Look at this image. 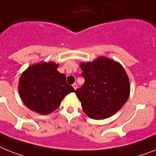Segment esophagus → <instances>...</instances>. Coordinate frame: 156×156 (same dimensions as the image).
Wrapping results in <instances>:
<instances>
[{"instance_id": "1", "label": "esophagus", "mask_w": 156, "mask_h": 156, "mask_svg": "<svg viewBox=\"0 0 156 156\" xmlns=\"http://www.w3.org/2000/svg\"><path fill=\"white\" fill-rule=\"evenodd\" d=\"M73 88H74V89L76 90V88H77V84H76V83H73Z\"/></svg>"}]
</instances>
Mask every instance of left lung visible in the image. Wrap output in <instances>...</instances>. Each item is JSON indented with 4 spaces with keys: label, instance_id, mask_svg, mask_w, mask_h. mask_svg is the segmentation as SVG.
<instances>
[{
    "label": "left lung",
    "instance_id": "8db88e82",
    "mask_svg": "<svg viewBox=\"0 0 156 156\" xmlns=\"http://www.w3.org/2000/svg\"><path fill=\"white\" fill-rule=\"evenodd\" d=\"M83 86L76 90L86 115L94 119L109 118L127 102L130 82L119 62L100 56L92 62H81Z\"/></svg>",
    "mask_w": 156,
    "mask_h": 156
}]
</instances>
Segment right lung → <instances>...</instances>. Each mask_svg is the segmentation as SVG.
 I'll return each mask as SVG.
<instances>
[{
	"instance_id": "right-lung-1",
	"label": "right lung",
	"mask_w": 156,
	"mask_h": 156,
	"mask_svg": "<svg viewBox=\"0 0 156 156\" xmlns=\"http://www.w3.org/2000/svg\"><path fill=\"white\" fill-rule=\"evenodd\" d=\"M52 61L29 66L19 80L18 92L24 105L41 115H48L60 107L63 99L75 90L66 82V76L58 72Z\"/></svg>"
}]
</instances>
